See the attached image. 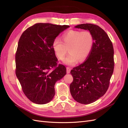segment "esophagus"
Wrapping results in <instances>:
<instances>
[{
    "label": "esophagus",
    "instance_id": "esophagus-1",
    "mask_svg": "<svg viewBox=\"0 0 128 128\" xmlns=\"http://www.w3.org/2000/svg\"><path fill=\"white\" fill-rule=\"evenodd\" d=\"M66 69H67V74H69V73H70V70H71V69H70V68H69V67H67Z\"/></svg>",
    "mask_w": 128,
    "mask_h": 128
}]
</instances>
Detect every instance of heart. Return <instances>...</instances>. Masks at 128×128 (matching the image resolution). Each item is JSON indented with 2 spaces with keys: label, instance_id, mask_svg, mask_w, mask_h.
Segmentation results:
<instances>
[{
  "label": "heart",
  "instance_id": "1",
  "mask_svg": "<svg viewBox=\"0 0 128 128\" xmlns=\"http://www.w3.org/2000/svg\"><path fill=\"white\" fill-rule=\"evenodd\" d=\"M94 44L92 34L88 31L70 30L63 36V42L59 38L53 40L52 47L56 56L63 60L68 52L70 54L64 62L67 65L75 64L78 61L82 62L90 54Z\"/></svg>",
  "mask_w": 128,
  "mask_h": 128
}]
</instances>
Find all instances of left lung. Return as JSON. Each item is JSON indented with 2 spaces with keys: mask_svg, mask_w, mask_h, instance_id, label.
<instances>
[{
  "mask_svg": "<svg viewBox=\"0 0 128 128\" xmlns=\"http://www.w3.org/2000/svg\"><path fill=\"white\" fill-rule=\"evenodd\" d=\"M75 28L88 30L94 38L88 59L70 72L72 98L80 104H89L102 96L109 87L114 68L113 46L106 32L98 26L86 24Z\"/></svg>",
  "mask_w": 128,
  "mask_h": 128,
  "instance_id": "left-lung-1",
  "label": "left lung"
}]
</instances>
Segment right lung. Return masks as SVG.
Segmentation results:
<instances>
[{"label":"right lung","mask_w":128,"mask_h":128,"mask_svg":"<svg viewBox=\"0 0 128 128\" xmlns=\"http://www.w3.org/2000/svg\"><path fill=\"white\" fill-rule=\"evenodd\" d=\"M69 27L39 23L26 30L18 40L15 73L23 92L34 103L42 104L51 102L55 95L56 83L66 74L64 66L56 67L58 59L52 43ZM53 67L56 68L50 71Z\"/></svg>","instance_id":"add662e5"}]
</instances>
